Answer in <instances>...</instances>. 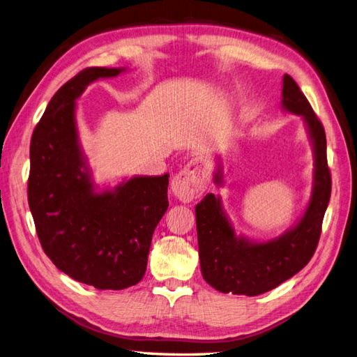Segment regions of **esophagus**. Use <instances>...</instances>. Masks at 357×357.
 Wrapping results in <instances>:
<instances>
[{
    "instance_id": "34e87169",
    "label": "esophagus",
    "mask_w": 357,
    "mask_h": 357,
    "mask_svg": "<svg viewBox=\"0 0 357 357\" xmlns=\"http://www.w3.org/2000/svg\"><path fill=\"white\" fill-rule=\"evenodd\" d=\"M208 171L199 158L188 162L178 174L174 176L171 181L172 194L183 202H189L195 198H199L208 185Z\"/></svg>"
}]
</instances>
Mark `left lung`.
I'll return each mask as SVG.
<instances>
[{
	"label": "left lung",
	"mask_w": 357,
	"mask_h": 357,
	"mask_svg": "<svg viewBox=\"0 0 357 357\" xmlns=\"http://www.w3.org/2000/svg\"><path fill=\"white\" fill-rule=\"evenodd\" d=\"M284 111L301 115L314 150L312 192L305 213L284 234L267 242H254L236 231L215 194H207L195 207L198 254L201 273L206 282L220 293L258 296L273 290L310 263L319 238L327 204L331 199L332 178L327 167L326 133L310 102L290 75H284ZM215 183L224 185L220 163Z\"/></svg>",
	"instance_id": "8db88e82"
}]
</instances>
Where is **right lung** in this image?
<instances>
[{"label": "right lung", "instance_id": "obj_1", "mask_svg": "<svg viewBox=\"0 0 357 357\" xmlns=\"http://www.w3.org/2000/svg\"><path fill=\"white\" fill-rule=\"evenodd\" d=\"M123 67H89L54 94L30 146L28 204L45 254L61 272L98 290L138 284L151 237L168 208V177L135 176L99 190L76 126L86 85Z\"/></svg>", "mask_w": 357, "mask_h": 357}]
</instances>
